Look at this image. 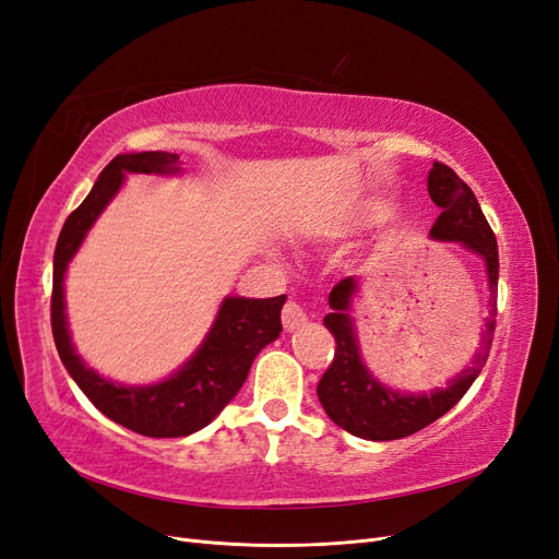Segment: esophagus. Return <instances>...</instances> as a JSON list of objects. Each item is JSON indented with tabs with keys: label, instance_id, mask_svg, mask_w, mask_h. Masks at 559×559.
Returning a JSON list of instances; mask_svg holds the SVG:
<instances>
[{
	"label": "esophagus",
	"instance_id": "1",
	"mask_svg": "<svg viewBox=\"0 0 559 559\" xmlns=\"http://www.w3.org/2000/svg\"><path fill=\"white\" fill-rule=\"evenodd\" d=\"M282 324H284V331L292 333V331L300 329L302 324H308V314H306V310L298 306V302L289 300L282 310Z\"/></svg>",
	"mask_w": 559,
	"mask_h": 559
}]
</instances>
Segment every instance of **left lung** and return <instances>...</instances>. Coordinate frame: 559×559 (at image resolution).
<instances>
[{"label":"left lung","mask_w":559,"mask_h":559,"mask_svg":"<svg viewBox=\"0 0 559 559\" xmlns=\"http://www.w3.org/2000/svg\"><path fill=\"white\" fill-rule=\"evenodd\" d=\"M427 189L431 200L443 210L431 226V238L438 242H460L485 261L489 319L480 333V349L476 357L468 368L448 382V386L431 389L429 394L399 392V389L382 384L361 359L359 337L352 319L354 298L361 292V277H345L337 282L329 296L331 312L324 317V326L335 337V357L317 384V396L321 408L337 427L352 436L366 438V441H396V438L411 436L443 417L476 382L487 361L489 347H492V317L497 314L499 282V249L495 233L489 228L476 195L456 177L452 167L436 160L427 179Z\"/></svg>","instance_id":"1"}]
</instances>
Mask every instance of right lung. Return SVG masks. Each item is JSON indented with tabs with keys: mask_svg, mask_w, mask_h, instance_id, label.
<instances>
[{
	"mask_svg": "<svg viewBox=\"0 0 559 559\" xmlns=\"http://www.w3.org/2000/svg\"><path fill=\"white\" fill-rule=\"evenodd\" d=\"M179 156L167 151L116 156L86 200L67 216L53 257V298L50 326L67 373L91 399L95 408L134 433L151 438H179L200 431L240 392L257 354L282 333L286 296L242 298L226 296L205 341L170 378L154 384H121L107 380L76 354L64 314V273L97 216L121 191L126 175H179Z\"/></svg>",
	"mask_w": 559,
	"mask_h": 559,
	"instance_id": "obj_1",
	"label": "right lung"
}]
</instances>
